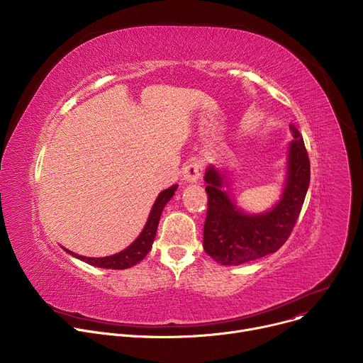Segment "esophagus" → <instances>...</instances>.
I'll return each mask as SVG.
<instances>
[{"label":"esophagus","instance_id":"esophagus-1","mask_svg":"<svg viewBox=\"0 0 363 363\" xmlns=\"http://www.w3.org/2000/svg\"><path fill=\"white\" fill-rule=\"evenodd\" d=\"M202 175V162L198 158L191 160L184 168V181L186 184H196Z\"/></svg>","mask_w":363,"mask_h":363}]
</instances>
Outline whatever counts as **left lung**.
Returning a JSON list of instances; mask_svg holds the SVG:
<instances>
[{"instance_id": "8db88e82", "label": "left lung", "mask_w": 363, "mask_h": 363, "mask_svg": "<svg viewBox=\"0 0 363 363\" xmlns=\"http://www.w3.org/2000/svg\"><path fill=\"white\" fill-rule=\"evenodd\" d=\"M286 177L279 201L263 213H247L237 205L233 181L216 165L205 169L208 211L203 225V250L223 266H240L276 252L289 238L308 189L310 162L304 142L291 125Z\"/></svg>"}]
</instances>
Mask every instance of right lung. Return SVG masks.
Instances as JSON below:
<instances>
[{"label": "right lung", "mask_w": 363, "mask_h": 363, "mask_svg": "<svg viewBox=\"0 0 363 363\" xmlns=\"http://www.w3.org/2000/svg\"><path fill=\"white\" fill-rule=\"evenodd\" d=\"M177 188H178V185H172L168 189H164L162 192H160V195L157 196V199H155V202L152 205V210L149 213V217L146 220L143 230L140 231L138 238L130 245H128L125 250H122L116 254H112V255H106V257H84V255H79L65 247H62V248L66 252H69L70 255H73L74 258H77V260L84 262L90 266L99 267V269L123 270V269H129V267L138 264L150 251L155 235H157L161 214L165 208V205L175 195Z\"/></svg>", "instance_id": "right-lung-1"}]
</instances>
